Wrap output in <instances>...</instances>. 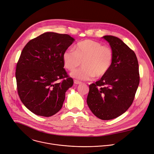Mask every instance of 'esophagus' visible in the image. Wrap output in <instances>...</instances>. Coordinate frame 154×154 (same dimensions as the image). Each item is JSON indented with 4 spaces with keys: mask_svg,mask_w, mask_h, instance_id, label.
I'll list each match as a JSON object with an SVG mask.
<instances>
[{
    "mask_svg": "<svg viewBox=\"0 0 154 154\" xmlns=\"http://www.w3.org/2000/svg\"><path fill=\"white\" fill-rule=\"evenodd\" d=\"M74 82L75 84H77V85L81 84V82L79 81V80H74Z\"/></svg>",
    "mask_w": 154,
    "mask_h": 154,
    "instance_id": "1",
    "label": "esophagus"
}]
</instances>
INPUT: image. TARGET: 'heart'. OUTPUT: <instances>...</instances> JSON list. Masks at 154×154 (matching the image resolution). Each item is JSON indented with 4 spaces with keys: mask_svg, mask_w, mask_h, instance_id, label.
<instances>
[{
    "mask_svg": "<svg viewBox=\"0 0 154 154\" xmlns=\"http://www.w3.org/2000/svg\"><path fill=\"white\" fill-rule=\"evenodd\" d=\"M74 51H65L62 59L65 68L72 71L82 61L83 66L71 72L70 75L79 80H87L101 77L109 71L113 60V52L107 46L95 40L87 39L78 42Z\"/></svg>",
    "mask_w": 154,
    "mask_h": 154,
    "instance_id": "obj_1",
    "label": "heart"
}]
</instances>
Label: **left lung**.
Wrapping results in <instances>:
<instances>
[{"label":"left lung","mask_w":154,"mask_h":154,"mask_svg":"<svg viewBox=\"0 0 154 154\" xmlns=\"http://www.w3.org/2000/svg\"><path fill=\"white\" fill-rule=\"evenodd\" d=\"M102 38L110 45L113 60L106 74L89 85L87 103L97 117L107 120L123 114L131 107L140 77L135 52L118 37Z\"/></svg>","instance_id":"1"}]
</instances>
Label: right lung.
I'll use <instances>...</instances> for the list:
<instances>
[{"mask_svg":"<svg viewBox=\"0 0 154 154\" xmlns=\"http://www.w3.org/2000/svg\"><path fill=\"white\" fill-rule=\"evenodd\" d=\"M74 40L67 34L45 32L23 48L15 72L17 92L34 114L51 117L61 109L66 92L74 84L63 69L62 56Z\"/></svg>","mask_w":154,"mask_h":154,"instance_id":"1","label":"right lung"}]
</instances>
